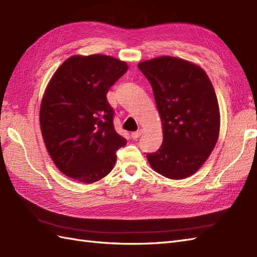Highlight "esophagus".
<instances>
[{
    "mask_svg": "<svg viewBox=\"0 0 257 257\" xmlns=\"http://www.w3.org/2000/svg\"><path fill=\"white\" fill-rule=\"evenodd\" d=\"M142 133L143 131L140 129V130H138V131H135V133H133L131 134V138H133V139H138V138H139L141 135H142Z\"/></svg>",
    "mask_w": 257,
    "mask_h": 257,
    "instance_id": "34e87169",
    "label": "esophagus"
}]
</instances>
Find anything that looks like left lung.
<instances>
[{
  "label": "left lung",
  "mask_w": 257,
  "mask_h": 257,
  "mask_svg": "<svg viewBox=\"0 0 257 257\" xmlns=\"http://www.w3.org/2000/svg\"><path fill=\"white\" fill-rule=\"evenodd\" d=\"M152 85L163 144L148 161L156 173L180 180L206 162L219 137V105L212 82L199 65L161 56L138 64Z\"/></svg>",
  "instance_id": "obj_1"
}]
</instances>
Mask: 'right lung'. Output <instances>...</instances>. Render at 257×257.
<instances>
[{
  "instance_id": "1",
  "label": "right lung",
  "mask_w": 257,
  "mask_h": 257,
  "mask_svg": "<svg viewBox=\"0 0 257 257\" xmlns=\"http://www.w3.org/2000/svg\"><path fill=\"white\" fill-rule=\"evenodd\" d=\"M128 70L118 58L93 54L67 58L52 76L40 105L45 148L60 172L93 183L107 176L127 140L113 124L109 88Z\"/></svg>"
}]
</instances>
